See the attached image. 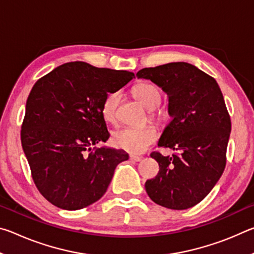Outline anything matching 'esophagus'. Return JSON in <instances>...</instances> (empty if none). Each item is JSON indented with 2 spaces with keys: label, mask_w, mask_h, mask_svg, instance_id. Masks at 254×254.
Instances as JSON below:
<instances>
[{
  "label": "esophagus",
  "mask_w": 254,
  "mask_h": 254,
  "mask_svg": "<svg viewBox=\"0 0 254 254\" xmlns=\"http://www.w3.org/2000/svg\"><path fill=\"white\" fill-rule=\"evenodd\" d=\"M130 160H132V161H135V162H137V161H141L142 160V157H139V156H130Z\"/></svg>",
  "instance_id": "esophagus-1"
}]
</instances>
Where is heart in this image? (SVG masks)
I'll list each match as a JSON object with an SVG mask.
<instances>
[{
    "instance_id": "obj_1",
    "label": "heart",
    "mask_w": 254,
    "mask_h": 254,
    "mask_svg": "<svg viewBox=\"0 0 254 254\" xmlns=\"http://www.w3.org/2000/svg\"><path fill=\"white\" fill-rule=\"evenodd\" d=\"M133 95L141 104L152 111L157 109L161 103V92L157 85L150 81H142L136 84L132 89ZM121 98L119 91L109 93L104 98L102 104V115L106 122L114 123L118 118V106ZM153 120L161 122L165 119L162 112L153 113L151 115ZM157 131L152 126H147L140 128L136 127H123L115 131L112 136V142L114 147L122 149L130 153H141L147 150L150 144L157 140Z\"/></svg>"
}]
</instances>
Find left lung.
Instances as JSON below:
<instances>
[{
  "label": "left lung",
  "instance_id": "8db88e82",
  "mask_svg": "<svg viewBox=\"0 0 254 254\" xmlns=\"http://www.w3.org/2000/svg\"><path fill=\"white\" fill-rule=\"evenodd\" d=\"M136 77L150 79L168 95L173 120L158 145L177 151L171 157L150 154L160 169L145 182V190L163 207L190 208L209 194L226 165L231 119L220 86L188 63L143 68Z\"/></svg>",
  "mask_w": 254,
  "mask_h": 254
}]
</instances>
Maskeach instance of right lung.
Masks as SVG:
<instances>
[{"label":"right lung","mask_w":254,"mask_h":254,"mask_svg":"<svg viewBox=\"0 0 254 254\" xmlns=\"http://www.w3.org/2000/svg\"><path fill=\"white\" fill-rule=\"evenodd\" d=\"M134 74L72 62L41 77L30 92L21 143L38 190L59 208L76 210L105 194L123 150L96 147L110 137L102 104Z\"/></svg>","instance_id":"right-lung-1"}]
</instances>
